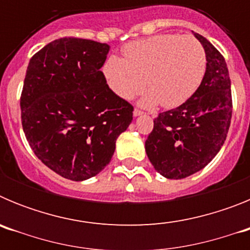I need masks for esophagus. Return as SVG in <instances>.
<instances>
[{"label": "esophagus", "instance_id": "34e87169", "mask_svg": "<svg viewBox=\"0 0 250 250\" xmlns=\"http://www.w3.org/2000/svg\"><path fill=\"white\" fill-rule=\"evenodd\" d=\"M140 115H143V111H140L139 109L134 110V116H135V118H136V116H140Z\"/></svg>", "mask_w": 250, "mask_h": 250}]
</instances>
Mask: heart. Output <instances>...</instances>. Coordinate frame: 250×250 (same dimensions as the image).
<instances>
[{"instance_id": "heart-1", "label": "heart", "mask_w": 250, "mask_h": 250, "mask_svg": "<svg viewBox=\"0 0 250 250\" xmlns=\"http://www.w3.org/2000/svg\"><path fill=\"white\" fill-rule=\"evenodd\" d=\"M125 59L110 56L104 75L119 98L131 100L146 86L141 100L147 107L161 105L174 109L195 94L204 79L207 55L202 43L191 36L159 35L132 42L124 48Z\"/></svg>"}]
</instances>
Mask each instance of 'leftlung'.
<instances>
[{
  "instance_id": "left-lung-1",
  "label": "left lung",
  "mask_w": 250,
  "mask_h": 250,
  "mask_svg": "<svg viewBox=\"0 0 250 250\" xmlns=\"http://www.w3.org/2000/svg\"><path fill=\"white\" fill-rule=\"evenodd\" d=\"M194 36L207 55L204 79L189 100L159 114L145 141L150 163L167 179H184L207 167L230 126L233 106L227 62L205 37L195 32Z\"/></svg>"
}]
</instances>
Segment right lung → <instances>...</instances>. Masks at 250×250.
<instances>
[{
	"label": "right lung",
	"mask_w": 250,
	"mask_h": 250,
	"mask_svg": "<svg viewBox=\"0 0 250 250\" xmlns=\"http://www.w3.org/2000/svg\"><path fill=\"white\" fill-rule=\"evenodd\" d=\"M107 43L55 40L35 54L21 95L22 127L35 155L55 173L83 182L101 173L134 107L114 94L101 67Z\"/></svg>",
	"instance_id": "add662e5"
}]
</instances>
